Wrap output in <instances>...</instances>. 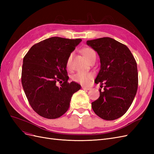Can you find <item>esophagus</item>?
Instances as JSON below:
<instances>
[{
    "label": "esophagus",
    "mask_w": 154,
    "mask_h": 154,
    "mask_svg": "<svg viewBox=\"0 0 154 154\" xmlns=\"http://www.w3.org/2000/svg\"><path fill=\"white\" fill-rule=\"evenodd\" d=\"M82 88H83V90H85V91H89V90L91 89V88L87 87H85V86H83V87H82Z\"/></svg>",
    "instance_id": "obj_1"
}]
</instances>
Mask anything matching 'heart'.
Wrapping results in <instances>:
<instances>
[{"mask_svg":"<svg viewBox=\"0 0 154 154\" xmlns=\"http://www.w3.org/2000/svg\"><path fill=\"white\" fill-rule=\"evenodd\" d=\"M82 53L85 56V58L89 61L93 57H96L95 51L91 48H85L82 50ZM72 53L69 54L67 58L66 66L67 68H71L72 59ZM93 74L91 72H78L72 77V80L76 82L82 83V84H88L90 80L92 78Z\"/></svg>","mask_w":154,"mask_h":154,"instance_id":"b5f03b06","label":"heart"}]
</instances>
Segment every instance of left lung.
Returning <instances> with one entry per match:
<instances>
[{
	"instance_id": "8db88e82",
	"label": "left lung",
	"mask_w": 154,
	"mask_h": 154,
	"mask_svg": "<svg viewBox=\"0 0 154 154\" xmlns=\"http://www.w3.org/2000/svg\"><path fill=\"white\" fill-rule=\"evenodd\" d=\"M99 54L101 68L95 80L101 83L99 98L92 103L95 114L105 120L123 116L136 96L138 87L137 63L125 44L109 37L87 40Z\"/></svg>"
}]
</instances>
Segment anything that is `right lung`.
<instances>
[{
    "label": "right lung",
    "instance_id": "right-lung-1",
    "mask_svg": "<svg viewBox=\"0 0 154 154\" xmlns=\"http://www.w3.org/2000/svg\"><path fill=\"white\" fill-rule=\"evenodd\" d=\"M82 40L51 37L32 45L24 57L22 85L32 109L42 117L62 116L74 93L80 89L78 83L68 82L66 61Z\"/></svg>",
    "mask_w": 154,
    "mask_h": 154
}]
</instances>
